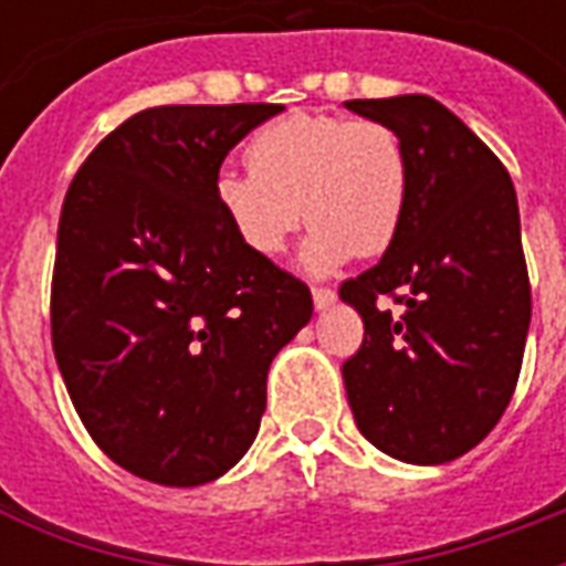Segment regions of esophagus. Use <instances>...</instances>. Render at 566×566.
Returning <instances> with one entry per match:
<instances>
[{"label": "esophagus", "mask_w": 566, "mask_h": 566, "mask_svg": "<svg viewBox=\"0 0 566 566\" xmlns=\"http://www.w3.org/2000/svg\"><path fill=\"white\" fill-rule=\"evenodd\" d=\"M334 289L328 286H313V304H316V311H325V307H332L334 304Z\"/></svg>", "instance_id": "esophagus-1"}]
</instances>
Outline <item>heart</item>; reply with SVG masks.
Listing matches in <instances>:
<instances>
[{"label":"heart","mask_w":566,"mask_h":566,"mask_svg":"<svg viewBox=\"0 0 566 566\" xmlns=\"http://www.w3.org/2000/svg\"><path fill=\"white\" fill-rule=\"evenodd\" d=\"M247 165L250 171H222L213 192L253 253L280 255L307 220L301 265L328 274L356 253H386L401 232L410 153L386 119L292 111L255 132Z\"/></svg>","instance_id":"1"}]
</instances>
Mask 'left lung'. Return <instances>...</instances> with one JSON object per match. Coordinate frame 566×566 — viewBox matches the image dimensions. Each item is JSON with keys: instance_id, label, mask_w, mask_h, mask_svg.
Masks as SVG:
<instances>
[{"instance_id": "8db88e82", "label": "left lung", "mask_w": 566, "mask_h": 566, "mask_svg": "<svg viewBox=\"0 0 566 566\" xmlns=\"http://www.w3.org/2000/svg\"><path fill=\"white\" fill-rule=\"evenodd\" d=\"M346 108L391 123L410 153L401 232L377 265L340 283L365 323L344 361L346 398L379 452L443 464L492 431L522 370L531 283L513 180L437 98H353ZM379 297L402 313L379 308Z\"/></svg>"}]
</instances>
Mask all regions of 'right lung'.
Here are the masks:
<instances>
[{"label": "right lung", "mask_w": 566, "mask_h": 566, "mask_svg": "<svg viewBox=\"0 0 566 566\" xmlns=\"http://www.w3.org/2000/svg\"><path fill=\"white\" fill-rule=\"evenodd\" d=\"M280 111H138L65 192L53 356L90 437L142 480L187 489L234 468L271 361L311 323L307 283L247 250L213 192L229 150Z\"/></svg>", "instance_id": "add662e5"}]
</instances>
